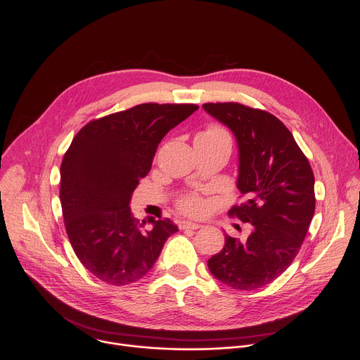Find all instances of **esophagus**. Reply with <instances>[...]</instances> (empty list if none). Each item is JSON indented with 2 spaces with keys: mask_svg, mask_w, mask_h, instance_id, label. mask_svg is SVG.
Wrapping results in <instances>:
<instances>
[{
  "mask_svg": "<svg viewBox=\"0 0 360 360\" xmlns=\"http://www.w3.org/2000/svg\"><path fill=\"white\" fill-rule=\"evenodd\" d=\"M178 226H179V229H199V228H202L200 224H195V222H191V221H179Z\"/></svg>",
  "mask_w": 360,
  "mask_h": 360,
  "instance_id": "1",
  "label": "esophagus"
}]
</instances>
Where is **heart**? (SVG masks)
Listing matches in <instances>:
<instances>
[{
  "instance_id": "1",
  "label": "heart",
  "mask_w": 360,
  "mask_h": 360,
  "mask_svg": "<svg viewBox=\"0 0 360 360\" xmlns=\"http://www.w3.org/2000/svg\"><path fill=\"white\" fill-rule=\"evenodd\" d=\"M198 136H203V138H214V139H224V141H228L231 143V138L228 135V132L222 128V127H218V125H210L205 128L202 132L198 134ZM203 207L205 203L203 200L198 196V195H188V196H184L182 199H179L178 202V208L185 212V214H189V215H196L199 212L203 211Z\"/></svg>"
}]
</instances>
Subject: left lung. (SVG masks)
<instances>
[{
	"label": "left lung",
	"instance_id": "obj_1",
	"mask_svg": "<svg viewBox=\"0 0 360 360\" xmlns=\"http://www.w3.org/2000/svg\"><path fill=\"white\" fill-rule=\"evenodd\" d=\"M202 107L238 141V189L246 199L228 214L252 225L245 242L225 233V246L208 268L232 289H258L281 276L297 255L315 214V176L293 135L275 115L238 102Z\"/></svg>",
	"mask_w": 360,
	"mask_h": 360
}]
</instances>
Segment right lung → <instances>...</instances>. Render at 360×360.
<instances>
[{
	"label": "right lung",
	"instance_id": "obj_1",
	"mask_svg": "<svg viewBox=\"0 0 360 360\" xmlns=\"http://www.w3.org/2000/svg\"><path fill=\"white\" fill-rule=\"evenodd\" d=\"M196 110L148 102L92 120L74 136L61 164L63 217L77 258L99 281L117 286L139 281L178 231L167 218H149L152 228L145 229L129 202L161 139Z\"/></svg>",
	"mask_w": 360,
	"mask_h": 360
}]
</instances>
